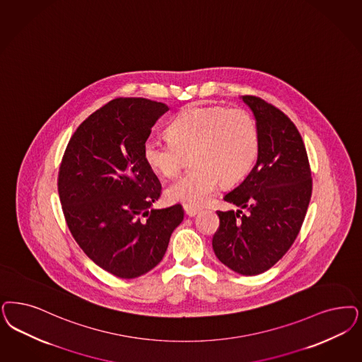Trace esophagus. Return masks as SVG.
<instances>
[{
  "mask_svg": "<svg viewBox=\"0 0 362 362\" xmlns=\"http://www.w3.org/2000/svg\"><path fill=\"white\" fill-rule=\"evenodd\" d=\"M183 209H185L186 215L189 216V218L195 216V215L198 214V211H199V209H197V207H194V206H189V204H185V206H183Z\"/></svg>",
  "mask_w": 362,
  "mask_h": 362,
  "instance_id": "1",
  "label": "esophagus"
}]
</instances>
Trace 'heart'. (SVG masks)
Segmentation results:
<instances>
[{
  "label": "heart",
  "instance_id": "heart-1",
  "mask_svg": "<svg viewBox=\"0 0 362 362\" xmlns=\"http://www.w3.org/2000/svg\"><path fill=\"white\" fill-rule=\"evenodd\" d=\"M168 140L148 137L143 158L164 177L177 174L191 158L192 170L176 179L165 195L173 202L202 206L218 187L234 186L249 174L259 152L254 117L243 110L195 107L168 125Z\"/></svg>",
  "mask_w": 362,
  "mask_h": 362
}]
</instances>
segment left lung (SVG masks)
I'll use <instances>...</instances> for the list:
<instances>
[{
	"mask_svg": "<svg viewBox=\"0 0 362 362\" xmlns=\"http://www.w3.org/2000/svg\"><path fill=\"white\" fill-rule=\"evenodd\" d=\"M254 113L259 152L246 179L223 199L237 211H216L212 249L242 275L261 274L291 247L312 198V173L303 140L285 113L257 96H242Z\"/></svg>",
	"mask_w": 362,
	"mask_h": 362,
	"instance_id": "obj_1",
	"label": "left lung"
}]
</instances>
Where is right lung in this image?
I'll return each mask as SVG.
<instances>
[{
	"label": "right lung",
	"instance_id": "add662e5",
	"mask_svg": "<svg viewBox=\"0 0 362 362\" xmlns=\"http://www.w3.org/2000/svg\"><path fill=\"white\" fill-rule=\"evenodd\" d=\"M168 107L119 98L92 113L71 137L59 171V195L77 245L123 279L160 262L182 223L180 204L151 210L162 185L143 158V143Z\"/></svg>",
	"mask_w": 362,
	"mask_h": 362
}]
</instances>
